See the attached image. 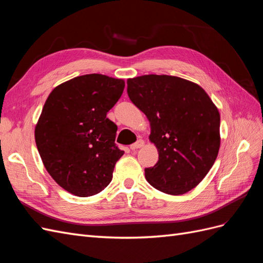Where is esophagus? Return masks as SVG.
<instances>
[{
  "instance_id": "1",
  "label": "esophagus",
  "mask_w": 263,
  "mask_h": 263,
  "mask_svg": "<svg viewBox=\"0 0 263 263\" xmlns=\"http://www.w3.org/2000/svg\"><path fill=\"white\" fill-rule=\"evenodd\" d=\"M144 144H145L144 140H142V139H139V140H137L136 142H134L133 145H130V149H132V150L138 149V148H140V147L144 146Z\"/></svg>"
}]
</instances>
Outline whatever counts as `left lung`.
Instances as JSON below:
<instances>
[{
  "label": "left lung",
  "instance_id": "8db88e82",
  "mask_svg": "<svg viewBox=\"0 0 263 263\" xmlns=\"http://www.w3.org/2000/svg\"><path fill=\"white\" fill-rule=\"evenodd\" d=\"M130 101L147 116L158 162L145 169L155 189L181 195L194 189L216 160L220 138L217 107L200 85L172 76L127 80Z\"/></svg>",
  "mask_w": 263,
  "mask_h": 263
}]
</instances>
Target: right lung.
Wrapping results in <instances>:
<instances>
[{"label":"right lung","mask_w":263,"mask_h":263,"mask_svg":"<svg viewBox=\"0 0 263 263\" xmlns=\"http://www.w3.org/2000/svg\"><path fill=\"white\" fill-rule=\"evenodd\" d=\"M125 82L85 74L49 94L35 128L38 153L58 184L77 196L100 193L113 179L124 151L115 144L117 126L106 117Z\"/></svg>","instance_id":"obj_1"}]
</instances>
